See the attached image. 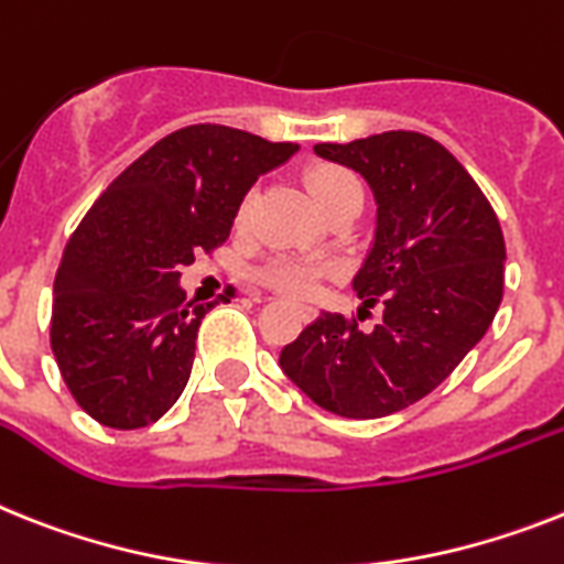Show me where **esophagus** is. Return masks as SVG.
I'll use <instances>...</instances> for the list:
<instances>
[{"mask_svg":"<svg viewBox=\"0 0 564 564\" xmlns=\"http://www.w3.org/2000/svg\"><path fill=\"white\" fill-rule=\"evenodd\" d=\"M305 314H311V308H308V311H305Z\"/></svg>","mask_w":564,"mask_h":564,"instance_id":"obj_1","label":"esophagus"}]
</instances>
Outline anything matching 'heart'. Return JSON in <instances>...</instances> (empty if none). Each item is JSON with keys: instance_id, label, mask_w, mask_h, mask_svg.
Returning a JSON list of instances; mask_svg holds the SVG:
<instances>
[{"instance_id": "b5f03b06", "label": "heart", "mask_w": 564, "mask_h": 564, "mask_svg": "<svg viewBox=\"0 0 564 564\" xmlns=\"http://www.w3.org/2000/svg\"><path fill=\"white\" fill-rule=\"evenodd\" d=\"M308 189L319 213L332 209L334 204L346 202V198H355V195H360L362 198L360 181H357L348 170H339V166H319V170L311 172ZM250 204H253V195H250L248 202L241 204L239 218L248 216ZM323 276H325V268H319V264L291 262V259L273 262L271 268H268V279H271L273 285L293 293V296H308V293H314L316 282H319Z\"/></svg>"}]
</instances>
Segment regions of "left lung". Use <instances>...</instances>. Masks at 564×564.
Instances as JSON below:
<instances>
[{"label": "left lung", "mask_w": 564, "mask_h": 564, "mask_svg": "<svg viewBox=\"0 0 564 564\" xmlns=\"http://www.w3.org/2000/svg\"><path fill=\"white\" fill-rule=\"evenodd\" d=\"M325 161L360 172L375 193V241L355 276L360 328L323 311L282 348L279 366L325 412L394 415L453 375L487 334L505 293V236L490 202L438 141L383 132L316 143Z\"/></svg>", "instance_id": "8db88e82"}]
</instances>
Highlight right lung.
I'll return each mask as SVG.
<instances>
[{"label":"right lung","instance_id":"add662e5","mask_svg":"<svg viewBox=\"0 0 564 564\" xmlns=\"http://www.w3.org/2000/svg\"><path fill=\"white\" fill-rule=\"evenodd\" d=\"M230 126L166 134L88 209L54 279L51 351L83 412L111 430H141L181 398L198 325L181 268L225 245L259 175L296 155Z\"/></svg>","mask_w":564,"mask_h":564}]
</instances>
